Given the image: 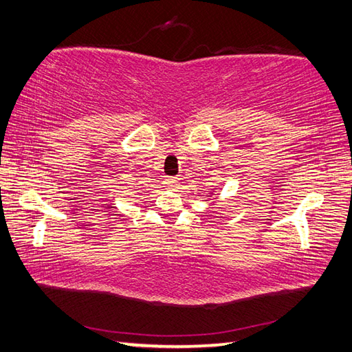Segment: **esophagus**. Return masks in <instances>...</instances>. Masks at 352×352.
Returning a JSON list of instances; mask_svg holds the SVG:
<instances>
[{
	"instance_id": "1",
	"label": "esophagus",
	"mask_w": 352,
	"mask_h": 352,
	"mask_svg": "<svg viewBox=\"0 0 352 352\" xmlns=\"http://www.w3.org/2000/svg\"><path fill=\"white\" fill-rule=\"evenodd\" d=\"M179 182H181V179L173 177V176H168V177L164 179V185H166L167 188H176Z\"/></svg>"
}]
</instances>
